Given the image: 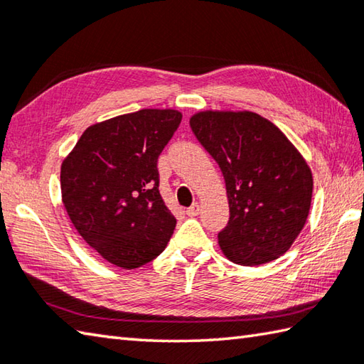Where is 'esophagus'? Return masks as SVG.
Listing matches in <instances>:
<instances>
[{
    "mask_svg": "<svg viewBox=\"0 0 364 364\" xmlns=\"http://www.w3.org/2000/svg\"><path fill=\"white\" fill-rule=\"evenodd\" d=\"M185 212H187V215H188V217H195V215H198V214H200V204H198V203L191 204L190 208H188L187 210H185Z\"/></svg>",
    "mask_w": 364,
    "mask_h": 364,
    "instance_id": "34e87169",
    "label": "esophagus"
}]
</instances>
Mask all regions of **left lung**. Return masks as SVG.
<instances>
[{
	"mask_svg": "<svg viewBox=\"0 0 364 364\" xmlns=\"http://www.w3.org/2000/svg\"><path fill=\"white\" fill-rule=\"evenodd\" d=\"M190 127L226 183L230 220L218 232L225 255L242 266L279 258L309 215L312 174L303 156L253 112H200Z\"/></svg>",
	"mask_w": 364,
	"mask_h": 364,
	"instance_id": "1",
	"label": "left lung"
}]
</instances>
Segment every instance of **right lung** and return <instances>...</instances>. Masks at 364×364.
Returning a JSON list of instances; mask_svg holds the SVG:
<instances>
[{"label": "right lung", "mask_w": 364, "mask_h": 364, "mask_svg": "<svg viewBox=\"0 0 364 364\" xmlns=\"http://www.w3.org/2000/svg\"><path fill=\"white\" fill-rule=\"evenodd\" d=\"M182 122L173 109H141L87 128L61 164V196L75 230L115 266L156 258L176 228L156 163Z\"/></svg>", "instance_id": "obj_1"}]
</instances>
